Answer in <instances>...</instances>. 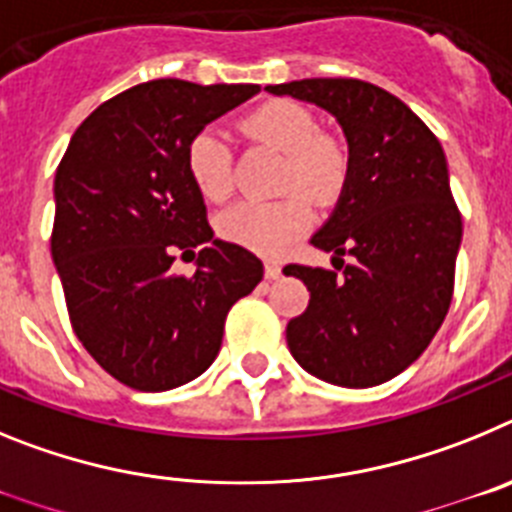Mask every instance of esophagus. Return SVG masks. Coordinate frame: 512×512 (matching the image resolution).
I'll return each instance as SVG.
<instances>
[{
	"label": "esophagus",
	"instance_id": "34e87169",
	"mask_svg": "<svg viewBox=\"0 0 512 512\" xmlns=\"http://www.w3.org/2000/svg\"><path fill=\"white\" fill-rule=\"evenodd\" d=\"M264 274H266V279H279L282 277V266H279L277 261H266Z\"/></svg>",
	"mask_w": 512,
	"mask_h": 512
}]
</instances>
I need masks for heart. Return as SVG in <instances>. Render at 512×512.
I'll use <instances>...</instances> for the list:
<instances>
[{"instance_id": "b5f03b06", "label": "heart", "mask_w": 512, "mask_h": 512, "mask_svg": "<svg viewBox=\"0 0 512 512\" xmlns=\"http://www.w3.org/2000/svg\"><path fill=\"white\" fill-rule=\"evenodd\" d=\"M248 135L284 153L282 189H305L330 200L346 179V153L336 140L318 133L315 117L292 99H271L243 120ZM189 182L207 202L228 200L233 189L230 151L215 130H200L184 151ZM312 225V202L289 194L279 202H241L217 217V235L248 251L277 256Z\"/></svg>"}]
</instances>
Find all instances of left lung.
Segmentation results:
<instances>
[{"instance_id":"left-lung-1","label":"left lung","mask_w":512,"mask_h":512,"mask_svg":"<svg viewBox=\"0 0 512 512\" xmlns=\"http://www.w3.org/2000/svg\"><path fill=\"white\" fill-rule=\"evenodd\" d=\"M266 92L330 112L348 143L341 197L310 243L338 271L284 266L310 292L287 323L297 364L338 387L405 372L441 328L454 295L461 215L436 135L395 94L359 79H302ZM355 259L342 266V256Z\"/></svg>"}]
</instances>
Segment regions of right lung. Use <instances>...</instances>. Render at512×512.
Returning a JSON list of instances; mask_svg holds the SVG:
<instances>
[{"mask_svg":"<svg viewBox=\"0 0 512 512\" xmlns=\"http://www.w3.org/2000/svg\"><path fill=\"white\" fill-rule=\"evenodd\" d=\"M259 84L156 79L81 122L53 182L51 256L74 333L117 382L174 390L215 361L228 310L264 277L251 251L215 238L189 182V140ZM203 246L198 271H170Z\"/></svg>","mask_w":512,"mask_h":512,"instance_id":"right-lung-1","label":"right lung"}]
</instances>
